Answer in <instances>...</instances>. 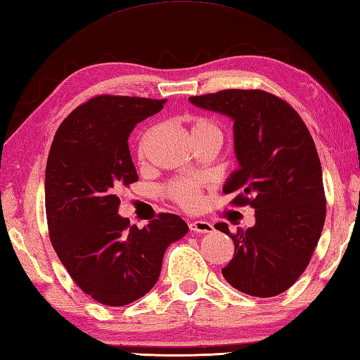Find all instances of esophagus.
<instances>
[{"label":"esophagus","mask_w":360,"mask_h":360,"mask_svg":"<svg viewBox=\"0 0 360 360\" xmlns=\"http://www.w3.org/2000/svg\"><path fill=\"white\" fill-rule=\"evenodd\" d=\"M189 229L193 230V232L195 233H212L214 227L213 224H210L208 221H193L191 224H189Z\"/></svg>","instance_id":"1"}]
</instances>
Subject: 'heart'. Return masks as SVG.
I'll return each instance as SVG.
<instances>
[{
	"label": "heart",
	"mask_w": 360,
	"mask_h": 360,
	"mask_svg": "<svg viewBox=\"0 0 360 360\" xmlns=\"http://www.w3.org/2000/svg\"><path fill=\"white\" fill-rule=\"evenodd\" d=\"M153 131H155L153 128H148V130L142 133L139 144H138L139 158H144L147 147H148V142H150ZM189 134H191V139L194 144L195 142H200L205 139H221L219 128L216 127L213 122H210L208 119H203V117L189 119ZM169 194H171V198L175 202L180 203V205L186 210L198 208L200 203L199 189H198V186H195V183H193V181H188V180L174 181L172 185L169 186Z\"/></svg>",
	"instance_id": "obj_1"
}]
</instances>
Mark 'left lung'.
I'll list each match as a JSON object with an SVG mask.
<instances>
[{"mask_svg": "<svg viewBox=\"0 0 360 360\" xmlns=\"http://www.w3.org/2000/svg\"><path fill=\"white\" fill-rule=\"evenodd\" d=\"M200 110L233 120L238 169L222 186L236 205L255 210V224L232 235L233 259L222 276L233 288L259 297L281 295L300 279L326 218L321 162L306 124L293 108L263 91L229 89L189 97Z\"/></svg>", "mask_w": 360, "mask_h": 360, "instance_id": "1", "label": "left lung"}]
</instances>
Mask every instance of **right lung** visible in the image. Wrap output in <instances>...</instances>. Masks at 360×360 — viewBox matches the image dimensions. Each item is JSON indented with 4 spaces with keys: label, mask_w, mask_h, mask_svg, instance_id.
Here are the masks:
<instances>
[{
    "label": "right lung",
    "mask_w": 360,
    "mask_h": 360,
    "mask_svg": "<svg viewBox=\"0 0 360 360\" xmlns=\"http://www.w3.org/2000/svg\"><path fill=\"white\" fill-rule=\"evenodd\" d=\"M165 101L92 98L60 124L50 148L45 210L51 244L77 285L105 306H127L148 293L166 249L189 230L172 213L142 229L117 214L120 188L138 181L128 138Z\"/></svg>",
    "instance_id": "right-lung-1"
}]
</instances>
